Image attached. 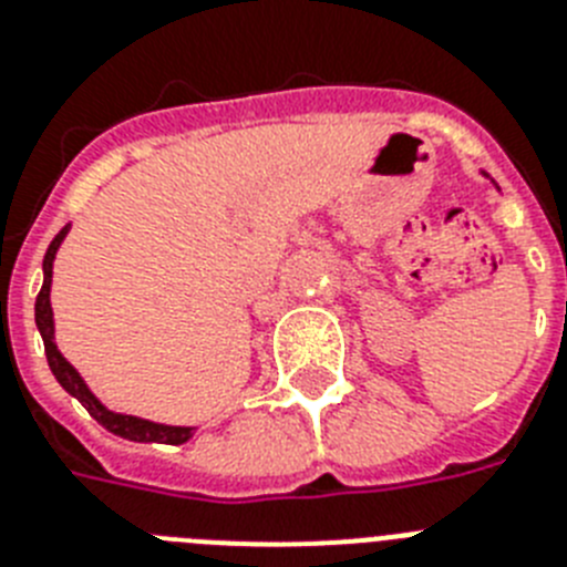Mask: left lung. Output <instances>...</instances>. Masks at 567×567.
I'll return each mask as SVG.
<instances>
[{
    "label": "left lung",
    "mask_w": 567,
    "mask_h": 567,
    "mask_svg": "<svg viewBox=\"0 0 567 567\" xmlns=\"http://www.w3.org/2000/svg\"><path fill=\"white\" fill-rule=\"evenodd\" d=\"M484 178H489V175H487V173H484Z\"/></svg>",
    "instance_id": "obj_1"
}]
</instances>
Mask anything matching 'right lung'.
<instances>
[{
  "label": "right lung",
  "mask_w": 567,
  "mask_h": 567,
  "mask_svg": "<svg viewBox=\"0 0 567 567\" xmlns=\"http://www.w3.org/2000/svg\"><path fill=\"white\" fill-rule=\"evenodd\" d=\"M69 227L65 225L63 230L56 233L54 241L45 250V259H42V288L37 293V306H33V317H37V328H40L42 342H45V357H49L51 372H54L56 383L71 394V398H78L85 409H89V415L100 423V426H106L112 435H121L126 441H137V444H187L189 437H193L195 426H169V423H155L146 421V417H135V415H121V412H112L103 403L94 398V392L85 386V380L80 378V372L74 365L60 354L54 342V311H51V276H54V259L56 250L63 245V239L69 236Z\"/></svg>",
  "instance_id": "right-lung-1"
}]
</instances>
